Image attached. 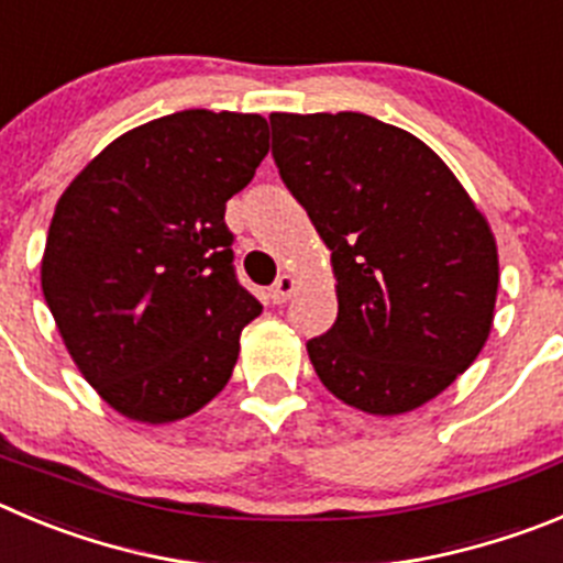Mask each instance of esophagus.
I'll list each match as a JSON object with an SVG mask.
<instances>
[{"label":"esophagus","mask_w":563,"mask_h":563,"mask_svg":"<svg viewBox=\"0 0 563 563\" xmlns=\"http://www.w3.org/2000/svg\"><path fill=\"white\" fill-rule=\"evenodd\" d=\"M296 278L290 276V273H285V276H278L276 278V285L271 287V301L273 303H285L287 298L292 296V292H296Z\"/></svg>","instance_id":"obj_1"}]
</instances>
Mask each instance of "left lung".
I'll return each mask as SVG.
<instances>
[{
    "label": "left lung",
    "mask_w": 563,
    "mask_h": 563,
    "mask_svg": "<svg viewBox=\"0 0 563 563\" xmlns=\"http://www.w3.org/2000/svg\"><path fill=\"white\" fill-rule=\"evenodd\" d=\"M273 162L332 251L338 321L307 352L374 416L416 410L477 360L494 321L497 242L421 139L368 113H271Z\"/></svg>",
    "instance_id": "8db88e82"
}]
</instances>
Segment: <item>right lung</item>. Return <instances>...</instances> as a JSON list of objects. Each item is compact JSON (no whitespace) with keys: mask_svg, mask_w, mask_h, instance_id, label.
I'll list each match as a JSON object with an SVG mask.
<instances>
[{"mask_svg":"<svg viewBox=\"0 0 563 563\" xmlns=\"http://www.w3.org/2000/svg\"><path fill=\"white\" fill-rule=\"evenodd\" d=\"M265 156V117L189 108L113 139L60 195L41 290L86 383L128 419H187L231 379L262 303L236 282L225 200Z\"/></svg>","mask_w":563,"mask_h":563,"instance_id":"1","label":"right lung"}]
</instances>
